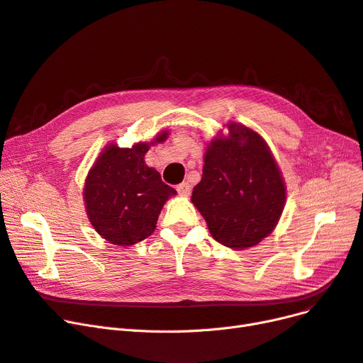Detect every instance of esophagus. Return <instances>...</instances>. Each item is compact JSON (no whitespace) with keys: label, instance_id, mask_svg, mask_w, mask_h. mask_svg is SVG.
<instances>
[{"label":"esophagus","instance_id":"34e87169","mask_svg":"<svg viewBox=\"0 0 363 363\" xmlns=\"http://www.w3.org/2000/svg\"><path fill=\"white\" fill-rule=\"evenodd\" d=\"M177 190H178V193H179L181 196H190V193H191V185H190L189 182H182V184H179V185L177 186Z\"/></svg>","mask_w":363,"mask_h":363}]
</instances>
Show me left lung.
<instances>
[{
	"instance_id": "8db88e82",
	"label": "left lung",
	"mask_w": 363,
	"mask_h": 363,
	"mask_svg": "<svg viewBox=\"0 0 363 363\" xmlns=\"http://www.w3.org/2000/svg\"><path fill=\"white\" fill-rule=\"evenodd\" d=\"M229 136L213 139L205 154L202 181L191 202L217 242L245 250L272 230L286 205V185L274 155L256 131L227 124Z\"/></svg>"
}]
</instances>
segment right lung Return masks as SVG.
<instances>
[{
  "label": "right lung",
  "instance_id": "add662e5",
  "mask_svg": "<svg viewBox=\"0 0 363 363\" xmlns=\"http://www.w3.org/2000/svg\"><path fill=\"white\" fill-rule=\"evenodd\" d=\"M166 139L163 131L151 143L131 147L111 143L91 167L84 189L86 213L96 232L111 244L128 247L152 235L166 200L177 194L145 164L150 145Z\"/></svg>",
  "mask_w": 363,
  "mask_h": 363
}]
</instances>
